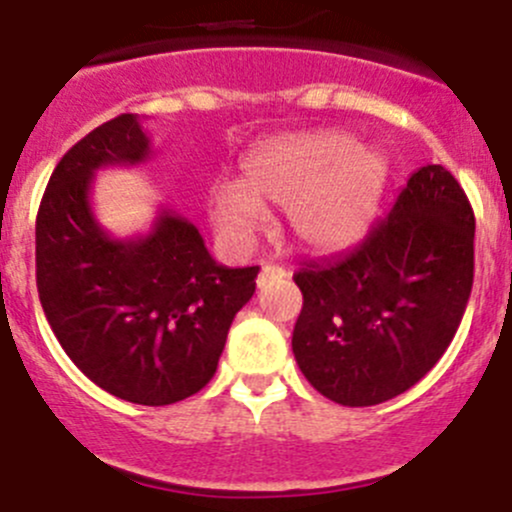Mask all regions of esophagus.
<instances>
[{
	"mask_svg": "<svg viewBox=\"0 0 512 512\" xmlns=\"http://www.w3.org/2000/svg\"><path fill=\"white\" fill-rule=\"evenodd\" d=\"M285 275H288V270H285V267H280V265H272V262H265V265L260 267V275H257V285H265V283H270L272 278H285Z\"/></svg>",
	"mask_w": 512,
	"mask_h": 512,
	"instance_id": "34e87169",
	"label": "esophagus"
}]
</instances>
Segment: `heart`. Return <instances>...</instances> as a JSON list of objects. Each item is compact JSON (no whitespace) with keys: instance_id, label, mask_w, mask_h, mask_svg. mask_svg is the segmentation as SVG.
Here are the masks:
<instances>
[{"instance_id":"1","label":"heart","mask_w":512,"mask_h":512,"mask_svg":"<svg viewBox=\"0 0 512 512\" xmlns=\"http://www.w3.org/2000/svg\"><path fill=\"white\" fill-rule=\"evenodd\" d=\"M389 164L379 148L336 128L285 133L255 143L234 184L207 191V217L219 240L247 247L267 207H283V229L308 252H336L369 229Z\"/></svg>"}]
</instances>
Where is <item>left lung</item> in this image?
I'll list each match as a JSON object with an SVG mask.
<instances>
[{
  "label": "left lung",
  "instance_id": "1",
  "mask_svg": "<svg viewBox=\"0 0 512 512\" xmlns=\"http://www.w3.org/2000/svg\"><path fill=\"white\" fill-rule=\"evenodd\" d=\"M472 272L475 214L465 191L444 166H422L356 247L295 272L300 371L343 407L404 394L455 338Z\"/></svg>",
  "mask_w": 512,
  "mask_h": 512
}]
</instances>
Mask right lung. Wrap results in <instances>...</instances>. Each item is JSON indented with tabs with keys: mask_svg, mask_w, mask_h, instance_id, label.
I'll return each mask as SVG.
<instances>
[{
	"mask_svg": "<svg viewBox=\"0 0 512 512\" xmlns=\"http://www.w3.org/2000/svg\"><path fill=\"white\" fill-rule=\"evenodd\" d=\"M133 113L103 123L62 156L35 227L37 293L52 333L93 384L164 407L209 384L234 315L260 267H224L186 217L161 207L146 234L118 240L95 219L105 166L151 159Z\"/></svg>",
	"mask_w": 512,
	"mask_h": 512,
	"instance_id": "1",
	"label": "right lung"
}]
</instances>
